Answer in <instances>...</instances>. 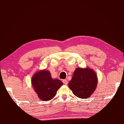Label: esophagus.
Here are the masks:
<instances>
[{
  "mask_svg": "<svg viewBox=\"0 0 124 124\" xmlns=\"http://www.w3.org/2000/svg\"><path fill=\"white\" fill-rule=\"evenodd\" d=\"M62 82H63V83L64 85H67L68 84V81H67V79H64V80H62Z\"/></svg>",
  "mask_w": 124,
  "mask_h": 124,
  "instance_id": "esophagus-1",
  "label": "esophagus"
}]
</instances>
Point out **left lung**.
Returning a JSON list of instances; mask_svg holds the SVG:
<instances>
[{"mask_svg": "<svg viewBox=\"0 0 124 124\" xmlns=\"http://www.w3.org/2000/svg\"><path fill=\"white\" fill-rule=\"evenodd\" d=\"M97 83V76L94 70L88 68H77L68 85L75 95L85 99L89 98L94 92Z\"/></svg>", "mask_w": 124, "mask_h": 124, "instance_id": "8db88e82", "label": "left lung"}]
</instances>
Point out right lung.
Returning a JSON list of instances; mask_svg holds the SVG:
<instances>
[{
  "mask_svg": "<svg viewBox=\"0 0 124 124\" xmlns=\"http://www.w3.org/2000/svg\"><path fill=\"white\" fill-rule=\"evenodd\" d=\"M31 84L39 98L47 101L54 97L57 90L63 83L59 79L52 78L50 72L44 70L37 71L33 75Z\"/></svg>",
  "mask_w": 124,
  "mask_h": 124,
  "instance_id": "obj_1",
  "label": "right lung"
}]
</instances>
